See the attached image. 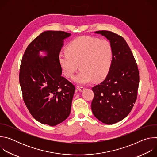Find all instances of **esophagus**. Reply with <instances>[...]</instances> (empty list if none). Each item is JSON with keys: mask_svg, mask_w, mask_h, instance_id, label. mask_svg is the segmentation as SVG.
Wrapping results in <instances>:
<instances>
[{"mask_svg": "<svg viewBox=\"0 0 157 157\" xmlns=\"http://www.w3.org/2000/svg\"><path fill=\"white\" fill-rule=\"evenodd\" d=\"M76 88L78 89V90L79 91H81V92H82V91H83L84 90V87H82V86H77Z\"/></svg>", "mask_w": 157, "mask_h": 157, "instance_id": "obj_1", "label": "esophagus"}]
</instances>
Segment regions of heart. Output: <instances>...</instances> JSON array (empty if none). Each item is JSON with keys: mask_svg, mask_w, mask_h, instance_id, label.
<instances>
[{"mask_svg": "<svg viewBox=\"0 0 157 157\" xmlns=\"http://www.w3.org/2000/svg\"><path fill=\"white\" fill-rule=\"evenodd\" d=\"M59 53L58 59L64 75L71 77L81 68L73 80L79 84L98 81L108 73L113 60V49L107 40L91 36H81L71 41Z\"/></svg>", "mask_w": 157, "mask_h": 157, "instance_id": "heart-1", "label": "heart"}]
</instances>
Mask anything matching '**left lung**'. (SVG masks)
Returning a JSON list of instances; mask_svg holds the SVG:
<instances>
[{
	"instance_id": "obj_1",
	"label": "left lung",
	"mask_w": 157,
	"mask_h": 157,
	"mask_svg": "<svg viewBox=\"0 0 157 157\" xmlns=\"http://www.w3.org/2000/svg\"><path fill=\"white\" fill-rule=\"evenodd\" d=\"M105 36L113 49V60L105 79L92 88L94 116L107 124L118 122L130 113L136 102L139 72L136 59L125 40L110 31H97Z\"/></svg>"
}]
</instances>
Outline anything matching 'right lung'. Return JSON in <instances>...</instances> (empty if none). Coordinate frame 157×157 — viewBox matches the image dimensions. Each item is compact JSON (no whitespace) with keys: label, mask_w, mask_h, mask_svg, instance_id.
Returning a JSON list of instances; mask_svg holds the SVG:
<instances>
[{"label":"right lung","mask_w":157,"mask_h":157,"mask_svg":"<svg viewBox=\"0 0 157 157\" xmlns=\"http://www.w3.org/2000/svg\"><path fill=\"white\" fill-rule=\"evenodd\" d=\"M70 36L65 32L44 31L30 43L21 59L19 81L24 101L43 124L55 126L70 114L75 87L61 76L58 59L64 40Z\"/></svg>","instance_id":"obj_1"}]
</instances>
